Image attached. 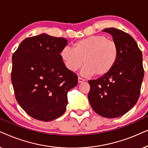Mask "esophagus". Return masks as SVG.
<instances>
[{"label": "esophagus", "instance_id": "esophagus-1", "mask_svg": "<svg viewBox=\"0 0 148 148\" xmlns=\"http://www.w3.org/2000/svg\"><path fill=\"white\" fill-rule=\"evenodd\" d=\"M84 81V80L83 79V78L78 77V83H82V82H83Z\"/></svg>", "mask_w": 148, "mask_h": 148}]
</instances>
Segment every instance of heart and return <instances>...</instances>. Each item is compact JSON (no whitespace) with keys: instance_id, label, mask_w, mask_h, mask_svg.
I'll list each match as a JSON object with an SVG mask.
<instances>
[{"instance_id":"1","label":"heart","mask_w":148,"mask_h":148,"mask_svg":"<svg viewBox=\"0 0 148 148\" xmlns=\"http://www.w3.org/2000/svg\"><path fill=\"white\" fill-rule=\"evenodd\" d=\"M60 57L64 66L71 72L82 65L80 73L86 77L103 76L108 74L116 64L119 48L114 41L103 35H92L80 39L73 45V49L64 47Z\"/></svg>"}]
</instances>
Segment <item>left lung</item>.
<instances>
[{
	"mask_svg": "<svg viewBox=\"0 0 148 148\" xmlns=\"http://www.w3.org/2000/svg\"><path fill=\"white\" fill-rule=\"evenodd\" d=\"M119 48V58L112 70L97 80L88 81V98L92 110L101 116L113 119L125 114L139 99L144 76L142 53L131 35L109 27Z\"/></svg>",
	"mask_w": 148,
	"mask_h": 148,
	"instance_id": "left-lung-1",
	"label": "left lung"
}]
</instances>
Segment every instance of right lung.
I'll return each mask as SVG.
<instances>
[{
  "mask_svg": "<svg viewBox=\"0 0 148 148\" xmlns=\"http://www.w3.org/2000/svg\"><path fill=\"white\" fill-rule=\"evenodd\" d=\"M64 38L42 33L23 40L12 57L11 81L15 98L31 117L51 121L66 110L67 94L78 83L60 57Z\"/></svg>",
  "mask_w": 148,
  "mask_h": 148,
  "instance_id": "1",
  "label": "right lung"
}]
</instances>
